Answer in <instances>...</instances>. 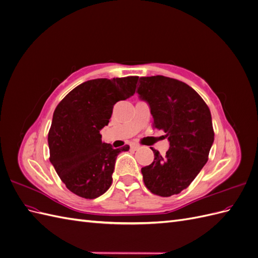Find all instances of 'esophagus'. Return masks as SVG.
<instances>
[{"mask_svg":"<svg viewBox=\"0 0 258 258\" xmlns=\"http://www.w3.org/2000/svg\"><path fill=\"white\" fill-rule=\"evenodd\" d=\"M131 148H132V150H138V148H140V145L138 144V143H131Z\"/></svg>","mask_w":258,"mask_h":258,"instance_id":"1","label":"esophagus"}]
</instances>
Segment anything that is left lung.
I'll return each instance as SVG.
<instances>
[{
	"mask_svg": "<svg viewBox=\"0 0 258 258\" xmlns=\"http://www.w3.org/2000/svg\"><path fill=\"white\" fill-rule=\"evenodd\" d=\"M137 92L150 104L153 127L170 142L165 156L152 148L154 161L141 169L144 184L161 197L179 194L208 161L214 141L211 112L188 85L162 75L141 77Z\"/></svg>",
	"mask_w": 258,
	"mask_h": 258,
	"instance_id": "1",
	"label": "left lung"
}]
</instances>
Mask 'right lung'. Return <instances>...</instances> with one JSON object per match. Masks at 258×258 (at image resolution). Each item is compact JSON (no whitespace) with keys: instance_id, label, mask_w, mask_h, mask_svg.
<instances>
[{"instance_id":"add662e5","label":"right lung","mask_w":258,"mask_h":258,"mask_svg":"<svg viewBox=\"0 0 258 258\" xmlns=\"http://www.w3.org/2000/svg\"><path fill=\"white\" fill-rule=\"evenodd\" d=\"M139 76L97 79L75 87L53 112L48 132L49 160L67 188L95 199L112 185L117 155L129 145L113 148L102 142L116 102L134 96Z\"/></svg>"}]
</instances>
